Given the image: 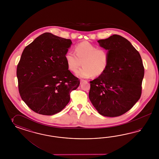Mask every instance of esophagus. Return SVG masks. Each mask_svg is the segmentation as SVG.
<instances>
[{
	"label": "esophagus",
	"instance_id": "obj_1",
	"mask_svg": "<svg viewBox=\"0 0 159 159\" xmlns=\"http://www.w3.org/2000/svg\"><path fill=\"white\" fill-rule=\"evenodd\" d=\"M84 82H86V80H83V79H81V80H80V83H81Z\"/></svg>",
	"mask_w": 159,
	"mask_h": 159
}]
</instances>
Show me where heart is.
Wrapping results in <instances>:
<instances>
[{"label": "heart", "mask_w": 159, "mask_h": 159, "mask_svg": "<svg viewBox=\"0 0 159 159\" xmlns=\"http://www.w3.org/2000/svg\"><path fill=\"white\" fill-rule=\"evenodd\" d=\"M75 52L69 51L65 58L67 66L73 72L78 71L77 76L89 78L93 75L99 76L106 71L109 62V54L105 48H98L88 41H83L75 46Z\"/></svg>", "instance_id": "obj_1"}]
</instances>
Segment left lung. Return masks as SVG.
Segmentation results:
<instances>
[{"label":"left lung","instance_id":"1","mask_svg":"<svg viewBox=\"0 0 159 159\" xmlns=\"http://www.w3.org/2000/svg\"><path fill=\"white\" fill-rule=\"evenodd\" d=\"M97 42L108 50L109 62L106 71L90 81L89 98L100 114L118 116L130 110L141 96L142 60L130 42L120 35Z\"/></svg>","mask_w":159,"mask_h":159}]
</instances>
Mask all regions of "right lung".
I'll return each instance as SVG.
<instances>
[{"instance_id": "1", "label": "right lung", "mask_w": 159, "mask_h": 159, "mask_svg": "<svg viewBox=\"0 0 159 159\" xmlns=\"http://www.w3.org/2000/svg\"><path fill=\"white\" fill-rule=\"evenodd\" d=\"M72 43L70 39L45 33L24 48L17 67L19 90L34 112L45 116L59 112L79 86L65 58Z\"/></svg>"}]
</instances>
